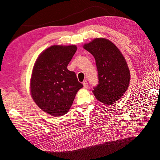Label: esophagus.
<instances>
[{
	"label": "esophagus",
	"instance_id": "1",
	"mask_svg": "<svg viewBox=\"0 0 160 160\" xmlns=\"http://www.w3.org/2000/svg\"><path fill=\"white\" fill-rule=\"evenodd\" d=\"M83 84L84 88H88L89 85H88V81H83Z\"/></svg>",
	"mask_w": 160,
	"mask_h": 160
}]
</instances>
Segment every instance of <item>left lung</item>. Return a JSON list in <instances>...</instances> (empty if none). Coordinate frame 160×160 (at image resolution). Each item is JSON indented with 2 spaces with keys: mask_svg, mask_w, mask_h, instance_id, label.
Here are the masks:
<instances>
[{
  "mask_svg": "<svg viewBox=\"0 0 160 160\" xmlns=\"http://www.w3.org/2000/svg\"><path fill=\"white\" fill-rule=\"evenodd\" d=\"M83 47L93 55L99 84L93 93L98 101L111 105L122 98L130 82V71L122 52L107 38H96Z\"/></svg>",
  "mask_w": 160,
  "mask_h": 160,
  "instance_id": "8db88e82",
  "label": "left lung"
}]
</instances>
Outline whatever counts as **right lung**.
Here are the masks:
<instances>
[{
	"label": "right lung",
	"mask_w": 160,
	"mask_h": 160,
	"mask_svg": "<svg viewBox=\"0 0 160 160\" xmlns=\"http://www.w3.org/2000/svg\"><path fill=\"white\" fill-rule=\"evenodd\" d=\"M76 45H52L43 51L32 68L30 91L44 112L55 117L68 112L75 95L83 85L67 67L77 51Z\"/></svg>",
	"instance_id": "right-lung-1"
}]
</instances>
